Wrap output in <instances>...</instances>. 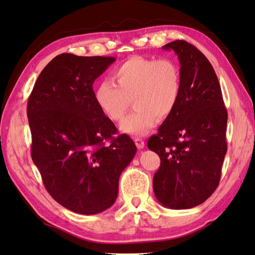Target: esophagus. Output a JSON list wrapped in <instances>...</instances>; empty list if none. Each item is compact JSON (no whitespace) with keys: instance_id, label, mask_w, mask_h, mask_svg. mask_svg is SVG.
Here are the masks:
<instances>
[{"instance_id":"1","label":"esophagus","mask_w":255,"mask_h":255,"mask_svg":"<svg viewBox=\"0 0 255 255\" xmlns=\"http://www.w3.org/2000/svg\"><path fill=\"white\" fill-rule=\"evenodd\" d=\"M133 141H135L136 146L139 148V149H141V148L145 147V141H143V139H141V138H135Z\"/></svg>"}]
</instances>
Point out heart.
Returning a JSON list of instances; mask_svg holds the SVG:
<instances>
[{"label": "heart", "mask_w": 255, "mask_h": 255, "mask_svg": "<svg viewBox=\"0 0 255 255\" xmlns=\"http://www.w3.org/2000/svg\"><path fill=\"white\" fill-rule=\"evenodd\" d=\"M114 79L101 81L95 90V100L105 116L119 122L130 106L135 110L120 125L125 133L143 136L177 106L182 79L177 63L170 59L135 55L113 72Z\"/></svg>", "instance_id": "obj_1"}]
</instances>
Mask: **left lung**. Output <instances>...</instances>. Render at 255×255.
<instances>
[{
  "instance_id": "obj_1",
  "label": "left lung",
  "mask_w": 255,
  "mask_h": 255,
  "mask_svg": "<svg viewBox=\"0 0 255 255\" xmlns=\"http://www.w3.org/2000/svg\"><path fill=\"white\" fill-rule=\"evenodd\" d=\"M180 64L182 89L177 106L147 146L159 155L152 187L161 205L186 210L204 203L219 185L226 145V113L212 64L184 40L165 44Z\"/></svg>"
}]
</instances>
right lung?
<instances>
[{
    "mask_svg": "<svg viewBox=\"0 0 255 255\" xmlns=\"http://www.w3.org/2000/svg\"><path fill=\"white\" fill-rule=\"evenodd\" d=\"M115 61L59 54L40 73L27 101L32 160L50 195L79 214L114 205L120 174L137 151L129 136L114 139L117 128L95 100V80Z\"/></svg>",
    "mask_w": 255,
    "mask_h": 255,
    "instance_id": "add662e5",
    "label": "right lung"
}]
</instances>
